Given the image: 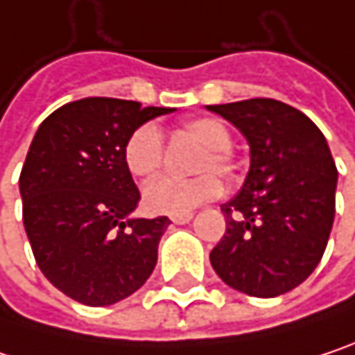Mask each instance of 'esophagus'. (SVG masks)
Masks as SVG:
<instances>
[{
    "mask_svg": "<svg viewBox=\"0 0 355 355\" xmlns=\"http://www.w3.org/2000/svg\"><path fill=\"white\" fill-rule=\"evenodd\" d=\"M191 218H193V214L189 211V214H178V216H171V220L175 222V224H189L191 222Z\"/></svg>",
    "mask_w": 355,
    "mask_h": 355,
    "instance_id": "esophagus-1",
    "label": "esophagus"
}]
</instances>
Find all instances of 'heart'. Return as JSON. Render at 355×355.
<instances>
[{
	"mask_svg": "<svg viewBox=\"0 0 355 355\" xmlns=\"http://www.w3.org/2000/svg\"><path fill=\"white\" fill-rule=\"evenodd\" d=\"M184 133L201 144V152L193 164L197 177H160L144 187V205L152 214H189L216 199L222 191L220 180L239 177V162L232 152V131L218 116H193L182 125ZM164 160V139L156 123H141L123 144V162L129 175L135 178L154 177Z\"/></svg>",
	"mask_w": 355,
	"mask_h": 355,
	"instance_id": "heart-1",
	"label": "heart"
}]
</instances>
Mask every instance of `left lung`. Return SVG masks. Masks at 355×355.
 <instances>
[{
    "instance_id": "left-lung-1",
    "label": "left lung",
    "mask_w": 355,
    "mask_h": 355,
    "mask_svg": "<svg viewBox=\"0 0 355 355\" xmlns=\"http://www.w3.org/2000/svg\"><path fill=\"white\" fill-rule=\"evenodd\" d=\"M207 108L250 146L247 180L222 205L226 234L211 267L248 296H282L315 271L333 228L337 168L327 139L304 112L273 98Z\"/></svg>"
}]
</instances>
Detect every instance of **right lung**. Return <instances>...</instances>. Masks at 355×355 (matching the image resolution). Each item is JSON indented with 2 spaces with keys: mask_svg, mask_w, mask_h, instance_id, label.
I'll list each match as a JSON object with an SVG mask.
<instances>
[{
  "mask_svg": "<svg viewBox=\"0 0 355 355\" xmlns=\"http://www.w3.org/2000/svg\"><path fill=\"white\" fill-rule=\"evenodd\" d=\"M168 112L92 96L40 123L20 173L22 220L38 269L71 300L108 306L152 275L171 220H129L141 195L123 144L135 127Z\"/></svg>",
  "mask_w": 355,
  "mask_h": 355,
  "instance_id": "1",
  "label": "right lung"
}]
</instances>
